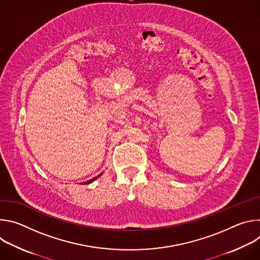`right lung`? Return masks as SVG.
Returning a JSON list of instances; mask_svg holds the SVG:
<instances>
[{
  "instance_id": "1",
  "label": "right lung",
  "mask_w": 260,
  "mask_h": 260,
  "mask_svg": "<svg viewBox=\"0 0 260 260\" xmlns=\"http://www.w3.org/2000/svg\"><path fill=\"white\" fill-rule=\"evenodd\" d=\"M102 175H103V173H101V174H100V175H98V176H95V177H94V178H92V179H90V180H88V181H86V182H82V183H81V184H89V183H91V182H93V181H94V180H96V179H98V178H99V177H100V176H102Z\"/></svg>"
}]
</instances>
